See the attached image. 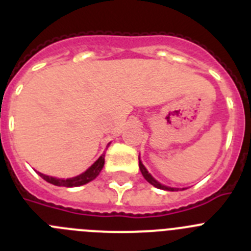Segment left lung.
Instances as JSON below:
<instances>
[{"mask_svg": "<svg viewBox=\"0 0 251 251\" xmlns=\"http://www.w3.org/2000/svg\"><path fill=\"white\" fill-rule=\"evenodd\" d=\"M139 159V158H138ZM139 170H141L142 175H143V177H145L146 179H147L148 182L151 183V185H153L154 187L157 188H161V190H167V191H176V190H178V188H174V187H167V186H163L161 185V183L158 182V181H156V179L153 178L152 176H151L150 174H148V171L146 170V167L143 165H142L141 159H139Z\"/></svg>", "mask_w": 251, "mask_h": 251, "instance_id": "left-lung-1", "label": "left lung"}]
</instances>
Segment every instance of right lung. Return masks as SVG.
<instances>
[{
	"label": "right lung",
	"mask_w": 251,
	"mask_h": 251,
	"mask_svg": "<svg viewBox=\"0 0 251 251\" xmlns=\"http://www.w3.org/2000/svg\"><path fill=\"white\" fill-rule=\"evenodd\" d=\"M104 156H105V154H101V156L99 157V158L97 159V161H95L94 163H93V165L85 171V172H84V174L79 175V176H76V177H72V178H66V179L55 178V177L46 176V175L40 174V172H39V175L43 177L45 181H48L49 183H52V185H55V186H64V187H76V186L85 185V183L93 181V179H94L95 177L99 175V172H100L101 168H103V166H104Z\"/></svg>",
	"instance_id": "1"
}]
</instances>
